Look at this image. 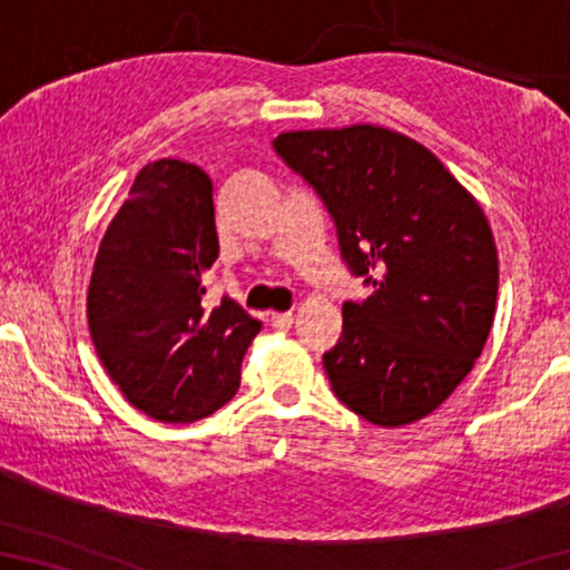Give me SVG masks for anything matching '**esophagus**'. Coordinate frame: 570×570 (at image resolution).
I'll use <instances>...</instances> for the list:
<instances>
[{
    "mask_svg": "<svg viewBox=\"0 0 570 570\" xmlns=\"http://www.w3.org/2000/svg\"><path fill=\"white\" fill-rule=\"evenodd\" d=\"M269 324L275 326V330H291L293 311H275V314H269Z\"/></svg>",
    "mask_w": 570,
    "mask_h": 570,
    "instance_id": "obj_1",
    "label": "esophagus"
}]
</instances>
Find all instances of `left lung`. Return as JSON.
I'll list each match as a JSON object with an SVG mask.
<instances>
[{
  "mask_svg": "<svg viewBox=\"0 0 570 570\" xmlns=\"http://www.w3.org/2000/svg\"><path fill=\"white\" fill-rule=\"evenodd\" d=\"M275 150L318 191L373 295L342 306L332 392L381 428L423 420L485 347L498 248L480 202L425 145L376 124L283 131Z\"/></svg>",
  "mask_w": 570,
  "mask_h": 570,
  "instance_id": "obj_1",
  "label": "left lung"
}]
</instances>
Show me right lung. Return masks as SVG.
<instances>
[{
	"mask_svg": "<svg viewBox=\"0 0 570 570\" xmlns=\"http://www.w3.org/2000/svg\"><path fill=\"white\" fill-rule=\"evenodd\" d=\"M217 254L213 181L174 158L139 170L98 246L92 345L127 402L160 423H194L230 402L262 330L230 298L207 308Z\"/></svg>",
	"mask_w": 570,
	"mask_h": 570,
	"instance_id": "add662e5",
	"label": "right lung"
}]
</instances>
